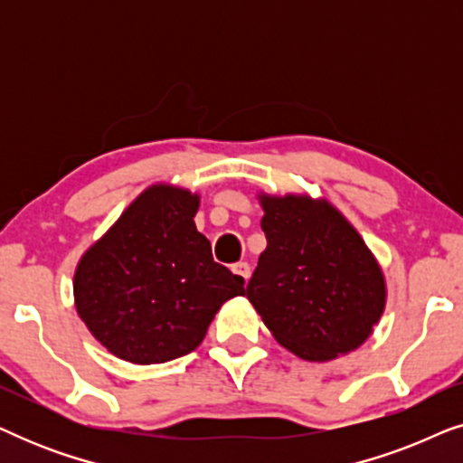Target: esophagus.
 <instances>
[{
  "instance_id": "obj_1",
  "label": "esophagus",
  "mask_w": 463,
  "mask_h": 463,
  "mask_svg": "<svg viewBox=\"0 0 463 463\" xmlns=\"http://www.w3.org/2000/svg\"><path fill=\"white\" fill-rule=\"evenodd\" d=\"M232 271H233V274H236V276L242 278V280L246 282V280H249V276H250V265L244 263V261L233 263V265H232Z\"/></svg>"
}]
</instances>
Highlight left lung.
<instances>
[{"label": "left lung", "instance_id": "8db88e82", "mask_svg": "<svg viewBox=\"0 0 463 463\" xmlns=\"http://www.w3.org/2000/svg\"><path fill=\"white\" fill-rule=\"evenodd\" d=\"M268 249L246 297L278 344L309 363L358 350L382 320L388 284L345 214L309 194H257Z\"/></svg>", "mask_w": 463, "mask_h": 463}]
</instances>
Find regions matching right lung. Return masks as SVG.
Here are the masks:
<instances>
[{"mask_svg":"<svg viewBox=\"0 0 463 463\" xmlns=\"http://www.w3.org/2000/svg\"><path fill=\"white\" fill-rule=\"evenodd\" d=\"M200 194L154 183L88 246L73 274L75 312L113 356L160 364L194 352L244 280L213 261L194 223Z\"/></svg>","mask_w":463,"mask_h":463,"instance_id":"obj_1","label":"right lung"}]
</instances>
